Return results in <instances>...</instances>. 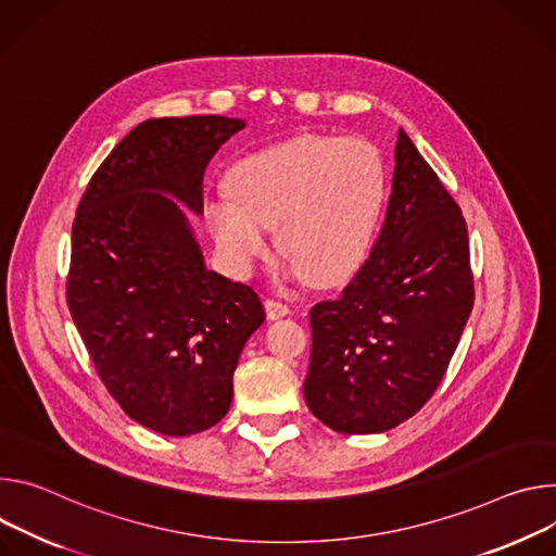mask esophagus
Returning a JSON list of instances; mask_svg holds the SVG:
<instances>
[{"label": "esophagus", "mask_w": 556, "mask_h": 556, "mask_svg": "<svg viewBox=\"0 0 556 556\" xmlns=\"http://www.w3.org/2000/svg\"><path fill=\"white\" fill-rule=\"evenodd\" d=\"M265 312H267V318H269V320H278V318L291 314L289 304H285V302H280V300H274V298H267V300H265Z\"/></svg>", "instance_id": "34e87169"}]
</instances>
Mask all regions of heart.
Returning <instances> with one entry per match:
<instances>
[{
	"label": "heart",
	"mask_w": 556,
	"mask_h": 556,
	"mask_svg": "<svg viewBox=\"0 0 556 556\" xmlns=\"http://www.w3.org/2000/svg\"><path fill=\"white\" fill-rule=\"evenodd\" d=\"M387 190L376 146L304 135L236 163L227 194L207 201L205 227L223 265L250 274L274 227L287 271L316 285L349 278L366 258Z\"/></svg>",
	"instance_id": "obj_1"
}]
</instances>
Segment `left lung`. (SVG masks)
Here are the masks:
<instances>
[{"label": "left lung", "mask_w": 556, "mask_h": 556, "mask_svg": "<svg viewBox=\"0 0 556 556\" xmlns=\"http://www.w3.org/2000/svg\"><path fill=\"white\" fill-rule=\"evenodd\" d=\"M459 205L404 130L371 256L336 300L309 312V410L346 435L384 433L440 387L472 312Z\"/></svg>", "instance_id": "obj_1"}]
</instances>
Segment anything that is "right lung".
Returning a JSON list of instances; mask_svg holds the SVG:
<instances>
[{
  "mask_svg": "<svg viewBox=\"0 0 556 556\" xmlns=\"http://www.w3.org/2000/svg\"><path fill=\"white\" fill-rule=\"evenodd\" d=\"M244 121L148 118L90 178L73 223L71 316L110 395L167 438L218 424L265 323L258 293L205 267L176 200L203 214V174Z\"/></svg>",
  "mask_w": 556,
  "mask_h": 556,
  "instance_id": "obj_1",
  "label": "right lung"
}]
</instances>
